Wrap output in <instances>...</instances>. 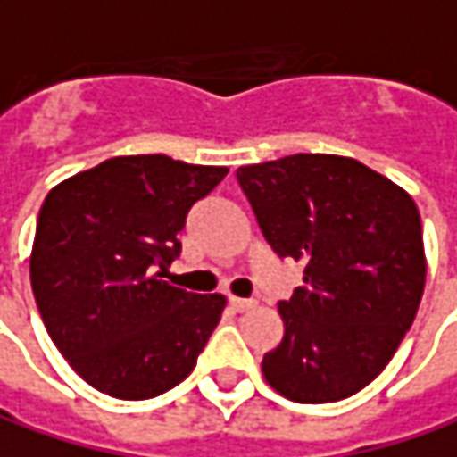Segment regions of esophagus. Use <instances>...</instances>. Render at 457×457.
Returning a JSON list of instances; mask_svg holds the SVG:
<instances>
[{
    "label": "esophagus",
    "instance_id": "34e87169",
    "mask_svg": "<svg viewBox=\"0 0 457 457\" xmlns=\"http://www.w3.org/2000/svg\"><path fill=\"white\" fill-rule=\"evenodd\" d=\"M229 307L235 312H248V309L255 307V302L253 299H240V296H229Z\"/></svg>",
    "mask_w": 457,
    "mask_h": 457
}]
</instances>
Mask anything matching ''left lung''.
Instances as JSON below:
<instances>
[{
  "instance_id": "1",
  "label": "left lung",
  "mask_w": 457,
  "mask_h": 457,
  "mask_svg": "<svg viewBox=\"0 0 457 457\" xmlns=\"http://www.w3.org/2000/svg\"><path fill=\"white\" fill-rule=\"evenodd\" d=\"M237 184L273 253L304 263V284L278 302L284 340L263 355L266 381L299 404L358 394L386 368L425 291L414 199L325 153L243 166Z\"/></svg>"
}]
</instances>
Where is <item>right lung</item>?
Segmentation results:
<instances>
[{
  "label": "right lung",
  "instance_id": "obj_1",
  "mask_svg": "<svg viewBox=\"0 0 457 457\" xmlns=\"http://www.w3.org/2000/svg\"><path fill=\"white\" fill-rule=\"evenodd\" d=\"M225 166L120 155L46 196L30 281L50 340L69 366L114 399H153L189 376L225 296L166 281L189 209Z\"/></svg>",
  "mask_w": 457,
  "mask_h": 457
}]
</instances>
